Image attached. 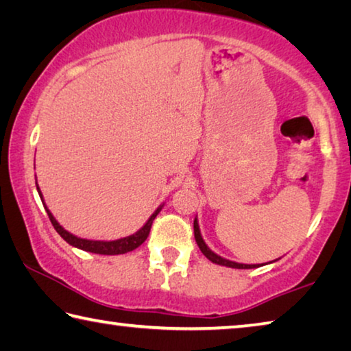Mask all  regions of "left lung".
Wrapping results in <instances>:
<instances>
[{
  "label": "left lung",
  "instance_id": "obj_1",
  "mask_svg": "<svg viewBox=\"0 0 351 351\" xmlns=\"http://www.w3.org/2000/svg\"><path fill=\"white\" fill-rule=\"evenodd\" d=\"M193 232H195V240H197V245L201 249V252H203L207 258H209L212 263H217V265H221V266H228V268H235V269H252V268H258V265H245V263H237V261H230V260H226L223 257H219L213 251H210L209 247L203 240V237H201L199 232V226H198V219L195 218L193 219Z\"/></svg>",
  "mask_w": 351,
  "mask_h": 351
}]
</instances>
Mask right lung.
I'll list each match as a JSON object with an SVG mask.
<instances>
[{
    "mask_svg": "<svg viewBox=\"0 0 351 351\" xmlns=\"http://www.w3.org/2000/svg\"><path fill=\"white\" fill-rule=\"evenodd\" d=\"M37 190H38V195L41 198V203H43L45 209L47 212V217H49L52 226H54V229L58 232V235L62 237V239L69 243L71 246L74 247H79L82 251H86V252H93V254H100V255H119V254H127L130 251H134L136 247H139L142 243L147 240L148 234H150V229H152V224H153V219L156 218V215L159 212H161L162 206H159L156 210L153 212V215L147 219V223L142 226V228L138 230V232L130 235V237H123V239H119V240H112V241H104V240H86V239H80V237H75L71 232H68L66 229H63L60 224H58L57 219L52 215L51 210L47 209L46 204H45V199H43V195L40 192V187L37 184Z\"/></svg>",
    "mask_w": 351,
    "mask_h": 351,
    "instance_id": "right-lung-1",
    "label": "right lung"
}]
</instances>
